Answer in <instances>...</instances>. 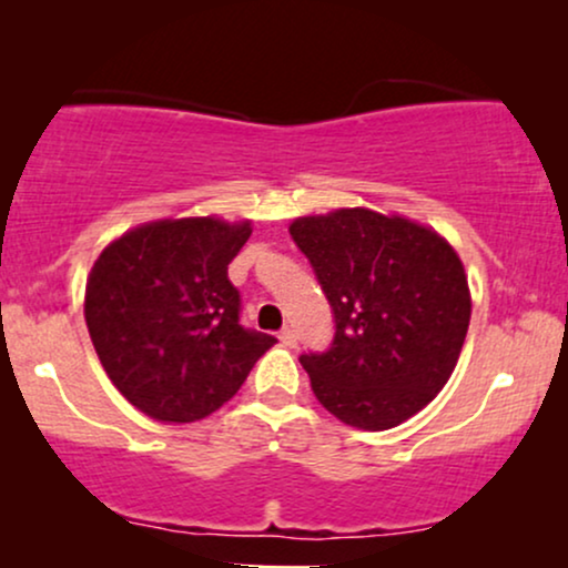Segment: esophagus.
Listing matches in <instances>:
<instances>
[{
    "label": "esophagus",
    "mask_w": 568,
    "mask_h": 568,
    "mask_svg": "<svg viewBox=\"0 0 568 568\" xmlns=\"http://www.w3.org/2000/svg\"><path fill=\"white\" fill-rule=\"evenodd\" d=\"M280 342H283L285 347H296V331L283 328V331H280Z\"/></svg>",
    "instance_id": "34e87169"
}]
</instances>
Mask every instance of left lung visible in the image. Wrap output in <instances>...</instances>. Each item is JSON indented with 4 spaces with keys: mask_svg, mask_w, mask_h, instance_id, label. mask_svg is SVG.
I'll use <instances>...</instances> for the list:
<instances>
[{
    "mask_svg": "<svg viewBox=\"0 0 568 568\" xmlns=\"http://www.w3.org/2000/svg\"><path fill=\"white\" fill-rule=\"evenodd\" d=\"M291 237L334 310L331 347L298 357L323 408L374 433L419 414L452 376L470 325L454 247L368 207L296 219Z\"/></svg>",
    "mask_w": 568,
    "mask_h": 568,
    "instance_id": "1",
    "label": "left lung"
}]
</instances>
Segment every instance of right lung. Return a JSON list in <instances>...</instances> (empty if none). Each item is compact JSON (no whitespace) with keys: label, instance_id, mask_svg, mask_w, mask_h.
<instances>
[{"label":"right lung","instance_id":"1","mask_svg":"<svg viewBox=\"0 0 568 568\" xmlns=\"http://www.w3.org/2000/svg\"><path fill=\"white\" fill-rule=\"evenodd\" d=\"M247 237L251 221H152L114 240L93 264L84 321L98 361L152 419H205L277 342L240 325V291L226 270Z\"/></svg>","mask_w":568,"mask_h":568}]
</instances>
